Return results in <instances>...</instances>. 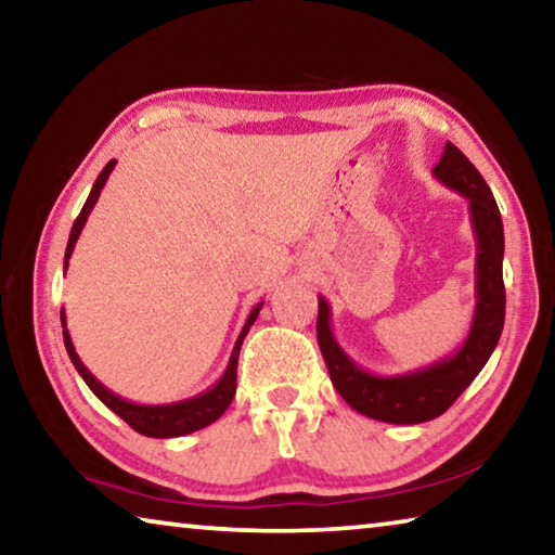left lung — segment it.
<instances>
[{
  "instance_id": "obj_1",
  "label": "left lung",
  "mask_w": 555,
  "mask_h": 555,
  "mask_svg": "<svg viewBox=\"0 0 555 555\" xmlns=\"http://www.w3.org/2000/svg\"><path fill=\"white\" fill-rule=\"evenodd\" d=\"M434 176L469 205L477 257H475V315L465 343L453 354L428 367L406 374H372L347 354L331 327V306L318 296V345L337 393L354 411L384 424H424L446 413L490 360L504 327V228L496 201L480 171L457 146L446 152L434 166Z\"/></svg>"
}]
</instances>
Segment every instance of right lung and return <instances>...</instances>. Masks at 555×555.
Returning a JSON list of instances; mask_svg holds the SVG:
<instances>
[{
  "mask_svg": "<svg viewBox=\"0 0 555 555\" xmlns=\"http://www.w3.org/2000/svg\"><path fill=\"white\" fill-rule=\"evenodd\" d=\"M115 158L102 168V173L98 176L95 185H92V191L88 195L86 205H82V210L78 218L73 222V230H70V237H68V247H65V259H63V271L68 269V259L75 249V242H78L82 228H86L88 222V215L95 208V203L100 198L102 188H105L107 178L112 173V168H115ZM261 306L264 304H257L251 308V313L247 315V323H244L242 333L237 337V343L232 347V354H230V362H228V370H224L222 377L212 384L208 391L198 393V397L193 399H185V401H173V403H156V406H146V403H134V401H127L117 397L115 391H109L105 384L98 382V377H92V372L82 364V360L75 352L73 340H70V333L68 327H65V311L61 308V325H63V343H65V350H68V357L73 362V367L78 370V374L86 384L90 387V391L95 393V397L105 403L109 411H115L121 421H127V424L137 430V434L149 436V438H178V436H188L193 434V430H201L205 426H210L218 421L224 409L230 406V401L234 397V391H237V360H240V350H242V343L244 337H247L251 323L257 321V315L261 311Z\"/></svg>",
  "mask_w": 555,
  "mask_h": 555,
  "instance_id": "right-lung-1",
  "label": "right lung"
}]
</instances>
